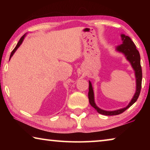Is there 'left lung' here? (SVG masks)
Here are the masks:
<instances>
[{
  "label": "left lung",
  "instance_id": "left-lung-1",
  "mask_svg": "<svg viewBox=\"0 0 150 150\" xmlns=\"http://www.w3.org/2000/svg\"><path fill=\"white\" fill-rule=\"evenodd\" d=\"M122 38V44L116 47V50L118 52H122L125 55L127 60L130 63L133 69L134 70L135 78H136V92H135L132 99L131 100L128 105L125 108H121V109L112 110V111H108V110H102L101 108H98L94 101V93L93 87H92L91 83L89 81V93H88V97H89V103L91 106L95 108L100 114L104 115H117L122 113L129 107H130L138 99L139 94H140L141 89V83H142V69L141 66V57L139 52L137 50L134 42L128 36L125 35L124 34L121 35Z\"/></svg>",
  "mask_w": 150,
  "mask_h": 150
}]
</instances>
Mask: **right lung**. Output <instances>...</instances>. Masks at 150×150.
I'll return each instance as SVG.
<instances>
[{"label": "right lung", "instance_id": "1", "mask_svg": "<svg viewBox=\"0 0 150 150\" xmlns=\"http://www.w3.org/2000/svg\"><path fill=\"white\" fill-rule=\"evenodd\" d=\"M25 35H24L22 36L21 38H20V41H19V42H18V43L17 44V45H16V46L15 47V48H14L13 50V51H12V52H11V55H10V57H9V59L11 58V57L13 56V54H14V53H15V52L16 51V50H17V49L20 47V45L22 44V42H23V40H24V37H25Z\"/></svg>", "mask_w": 150, "mask_h": 150}]
</instances>
